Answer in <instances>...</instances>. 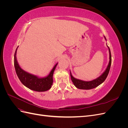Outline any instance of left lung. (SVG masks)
I'll list each match as a JSON object with an SVG mask.
<instances>
[{
    "label": "left lung",
    "instance_id": "8db88e82",
    "mask_svg": "<svg viewBox=\"0 0 128 128\" xmlns=\"http://www.w3.org/2000/svg\"><path fill=\"white\" fill-rule=\"evenodd\" d=\"M104 38L106 40V37L104 36ZM107 47L108 48V51H109V54H110L109 63H108L105 70L103 72V73L101 75L99 76L98 77H97L94 80H90V81H85V80H80L75 78V77L72 75V74L70 70L71 80H72L74 85L77 88H78L79 89H83V90H90V89L94 88L96 87H97L98 86H99V85L102 84L104 82V80H106V78H107V77L108 76V73H109L111 62H112L110 51L109 47H108V46Z\"/></svg>",
    "mask_w": 128,
    "mask_h": 128
}]
</instances>
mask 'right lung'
I'll return each instance as SVG.
<instances>
[{
  "mask_svg": "<svg viewBox=\"0 0 128 128\" xmlns=\"http://www.w3.org/2000/svg\"><path fill=\"white\" fill-rule=\"evenodd\" d=\"M17 48L14 54V67L16 74L21 83L30 90L37 92H44L48 90L53 84V75L58 63H56L49 74L46 77H40L30 74L24 70L19 65L17 58Z\"/></svg>",
  "mask_w": 128,
  "mask_h": 128,
  "instance_id": "obj_1",
  "label": "right lung"
}]
</instances>
